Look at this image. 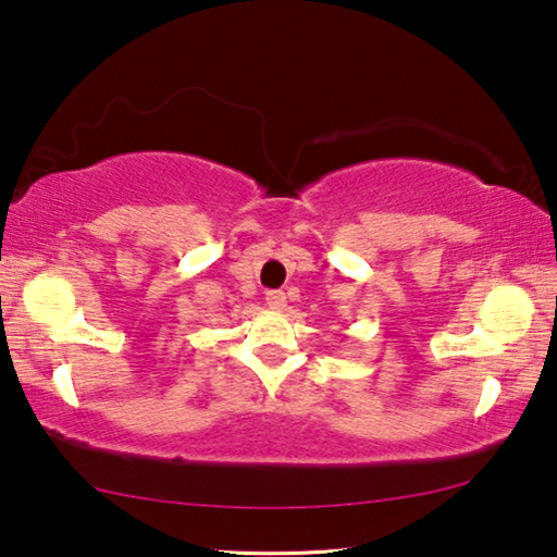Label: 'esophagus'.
I'll list each match as a JSON object with an SVG mask.
<instances>
[{"instance_id": "1", "label": "esophagus", "mask_w": 557, "mask_h": 557, "mask_svg": "<svg viewBox=\"0 0 557 557\" xmlns=\"http://www.w3.org/2000/svg\"><path fill=\"white\" fill-rule=\"evenodd\" d=\"M265 301H268L270 309H277V312H280V309L287 307V295L282 289H272L265 295Z\"/></svg>"}]
</instances>
